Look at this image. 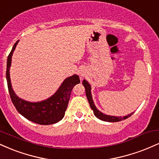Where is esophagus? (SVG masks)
<instances>
[{
	"instance_id": "obj_1",
	"label": "esophagus",
	"mask_w": 159,
	"mask_h": 159,
	"mask_svg": "<svg viewBox=\"0 0 159 159\" xmlns=\"http://www.w3.org/2000/svg\"><path fill=\"white\" fill-rule=\"evenodd\" d=\"M78 74H79L81 77H84L86 74V70L84 69H80V70H78Z\"/></svg>"
}]
</instances>
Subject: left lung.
Masks as SVG:
<instances>
[{
	"label": "left lung",
	"mask_w": 159,
	"mask_h": 159,
	"mask_svg": "<svg viewBox=\"0 0 159 159\" xmlns=\"http://www.w3.org/2000/svg\"><path fill=\"white\" fill-rule=\"evenodd\" d=\"M82 84H83L84 87H85L86 96H87V100H88L89 104H90V106L91 107V109L93 111L95 116H96V117H98L99 120H103V121H106V122H113V123H114V122H120V121H121V120H125L126 118L129 117V116H131L133 114H134V112H133V113H132V114L127 115V116H123V117H122V116H109V115L102 114V113L100 112V111H98L97 108H96V107L95 106L93 101V98H92V95H91V92H90L91 91L90 85L89 84L88 82L86 81L85 80H84L83 82H82Z\"/></svg>",
	"instance_id": "obj_1"
}]
</instances>
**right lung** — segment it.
<instances>
[{
  "label": "right lung",
  "mask_w": 159,
  "mask_h": 159,
  "mask_svg": "<svg viewBox=\"0 0 159 159\" xmlns=\"http://www.w3.org/2000/svg\"><path fill=\"white\" fill-rule=\"evenodd\" d=\"M17 42L14 44L12 51L7 57L6 77L9 93L14 106L20 114L30 121L39 125H52L63 118L70 98L71 92L74 86L80 83L79 77L76 75L67 78L54 96L39 102H28L18 97L11 86L10 68L12 55L15 50Z\"/></svg>",
  "instance_id": "add662e5"
}]
</instances>
